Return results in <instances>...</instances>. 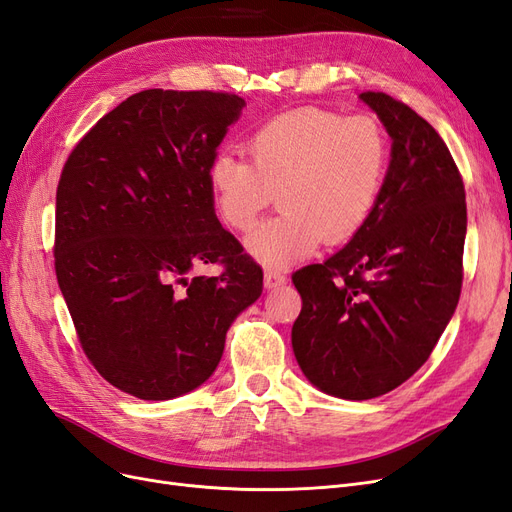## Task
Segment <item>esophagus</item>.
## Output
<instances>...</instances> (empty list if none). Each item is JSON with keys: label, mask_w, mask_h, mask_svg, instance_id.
I'll return each mask as SVG.
<instances>
[{"label": "esophagus", "mask_w": 512, "mask_h": 512, "mask_svg": "<svg viewBox=\"0 0 512 512\" xmlns=\"http://www.w3.org/2000/svg\"><path fill=\"white\" fill-rule=\"evenodd\" d=\"M287 276L280 272V270H274V268H266V272H263V283H266L268 289H274V287H280L285 285Z\"/></svg>", "instance_id": "obj_1"}]
</instances>
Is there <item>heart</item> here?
Segmentation results:
<instances>
[{"label": "heart", "mask_w": 512, "mask_h": 512, "mask_svg": "<svg viewBox=\"0 0 512 512\" xmlns=\"http://www.w3.org/2000/svg\"><path fill=\"white\" fill-rule=\"evenodd\" d=\"M249 159L223 153L208 168L214 208L225 225L251 232L278 193L283 212L249 238L270 266L340 244L366 225L387 183L391 140L372 112L317 106L283 112L246 140Z\"/></svg>", "instance_id": "1"}]
</instances>
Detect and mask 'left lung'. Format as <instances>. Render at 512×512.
Listing matches in <instances>:
<instances>
[{"label": "left lung", "mask_w": 512, "mask_h": 512, "mask_svg": "<svg viewBox=\"0 0 512 512\" xmlns=\"http://www.w3.org/2000/svg\"><path fill=\"white\" fill-rule=\"evenodd\" d=\"M361 100L393 140L381 200L342 251L291 276L302 298L295 359L344 400L389 393L432 355L459 302L468 223L464 180L438 131L387 93Z\"/></svg>", "instance_id": "8db88e82"}]
</instances>
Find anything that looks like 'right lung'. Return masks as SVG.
<instances>
[{"label": "right lung", "instance_id": "obj_1", "mask_svg": "<svg viewBox=\"0 0 512 512\" xmlns=\"http://www.w3.org/2000/svg\"><path fill=\"white\" fill-rule=\"evenodd\" d=\"M236 93L146 89L78 140L61 170L55 272L76 338L106 381L170 400L219 366L263 270L221 227L208 168L244 108ZM219 265L217 277H197Z\"/></svg>", "mask_w": 512, "mask_h": 512}]
</instances>
